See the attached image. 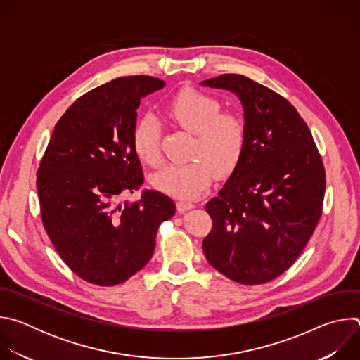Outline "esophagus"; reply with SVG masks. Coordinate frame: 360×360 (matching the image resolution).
<instances>
[{
	"label": "esophagus",
	"mask_w": 360,
	"mask_h": 360,
	"mask_svg": "<svg viewBox=\"0 0 360 360\" xmlns=\"http://www.w3.org/2000/svg\"><path fill=\"white\" fill-rule=\"evenodd\" d=\"M192 208H195V205L192 202H186V200L176 202V210H178L179 214H184V212H186V211H189Z\"/></svg>",
	"instance_id": "esophagus-1"
}]
</instances>
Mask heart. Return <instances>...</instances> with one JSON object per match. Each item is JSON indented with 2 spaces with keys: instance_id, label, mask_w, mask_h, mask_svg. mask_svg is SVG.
<instances>
[{
  "instance_id": "heart-1",
  "label": "heart",
  "mask_w": 360,
  "mask_h": 360,
  "mask_svg": "<svg viewBox=\"0 0 360 360\" xmlns=\"http://www.w3.org/2000/svg\"><path fill=\"white\" fill-rule=\"evenodd\" d=\"M217 96L193 88L182 89L167 105V115L195 135L192 161L168 164L152 175V185L175 198L192 199L210 186L215 175L228 176L239 165L246 125L240 115L221 111ZM161 128L155 117H141L132 129L135 155L150 167L161 162Z\"/></svg>"
}]
</instances>
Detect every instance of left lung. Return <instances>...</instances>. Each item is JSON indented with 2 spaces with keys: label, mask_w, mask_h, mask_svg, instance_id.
<instances>
[{
  "label": "left lung",
  "mask_w": 360,
  "mask_h": 360,
  "mask_svg": "<svg viewBox=\"0 0 360 360\" xmlns=\"http://www.w3.org/2000/svg\"><path fill=\"white\" fill-rule=\"evenodd\" d=\"M238 95L246 145L228 182L205 210L212 229L203 239L207 261L242 285L281 276L309 242L326 188L312 134L288 99L239 74L200 82Z\"/></svg>",
  "instance_id": "1"
}]
</instances>
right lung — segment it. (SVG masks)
<instances>
[{
  "mask_svg": "<svg viewBox=\"0 0 360 360\" xmlns=\"http://www.w3.org/2000/svg\"><path fill=\"white\" fill-rule=\"evenodd\" d=\"M148 75L121 77L79 96L51 135L37 171L42 225L61 259L81 279L115 286L152 258L174 200L143 191L139 200L118 203L143 184L131 135L141 98L164 88Z\"/></svg>",
  "mask_w": 360,
  "mask_h": 360,
  "instance_id": "add662e5",
  "label": "right lung"
}]
</instances>
